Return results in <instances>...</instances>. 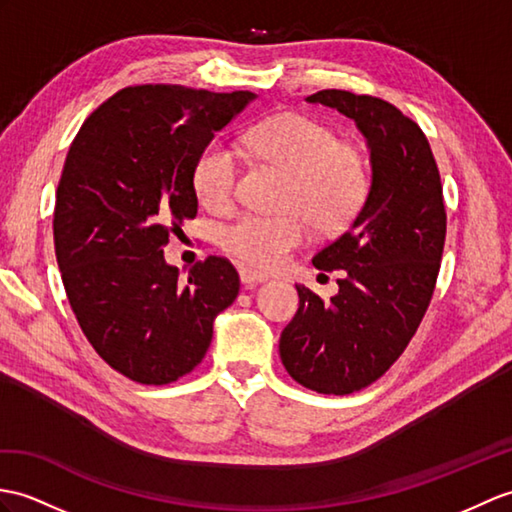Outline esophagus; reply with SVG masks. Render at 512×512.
<instances>
[{
  "label": "esophagus",
  "instance_id": "34e87169",
  "mask_svg": "<svg viewBox=\"0 0 512 512\" xmlns=\"http://www.w3.org/2000/svg\"><path fill=\"white\" fill-rule=\"evenodd\" d=\"M240 279H242V283L246 285V288H255L257 283L268 281L266 275H261V272H255V270H251V268H242V270H240Z\"/></svg>",
  "mask_w": 512,
  "mask_h": 512
}]
</instances>
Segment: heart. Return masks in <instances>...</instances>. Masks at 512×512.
<instances>
[{
	"label": "heart",
	"mask_w": 512,
	"mask_h": 512,
	"mask_svg": "<svg viewBox=\"0 0 512 512\" xmlns=\"http://www.w3.org/2000/svg\"><path fill=\"white\" fill-rule=\"evenodd\" d=\"M255 157L288 172L277 216L244 213L222 229L224 253L255 268H275L318 231H340L358 216L371 189V174L360 148L338 141L327 124L303 113H279L259 122L244 137ZM240 178V157L224 139H211L198 152L192 185L211 211L231 207Z\"/></svg>",
	"instance_id": "b5f03b06"
}]
</instances>
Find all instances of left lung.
Wrapping results in <instances>:
<instances>
[{
  "label": "left lung",
  "instance_id": "1",
  "mask_svg": "<svg viewBox=\"0 0 512 512\" xmlns=\"http://www.w3.org/2000/svg\"><path fill=\"white\" fill-rule=\"evenodd\" d=\"M307 102L358 124L373 178L349 229L312 259L318 270H340L338 294L323 301L296 285L299 310L279 353L294 382L320 395H351L399 360L432 301L447 233L443 185L423 130L395 104L340 89Z\"/></svg>",
  "mask_w": 512,
  "mask_h": 512
}]
</instances>
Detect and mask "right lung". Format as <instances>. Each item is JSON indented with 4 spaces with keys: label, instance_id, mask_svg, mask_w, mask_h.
Listing matches in <instances>:
<instances>
[{
    "label": "right lung",
    "instance_id": "right-lung-1",
    "mask_svg": "<svg viewBox=\"0 0 512 512\" xmlns=\"http://www.w3.org/2000/svg\"><path fill=\"white\" fill-rule=\"evenodd\" d=\"M253 98L126 87L71 141L56 189V261L82 334L133 382L163 386L192 373L211 344L213 318L240 292L229 259L196 261L181 281L163 246L198 213V152Z\"/></svg>",
    "mask_w": 512,
    "mask_h": 512
}]
</instances>
